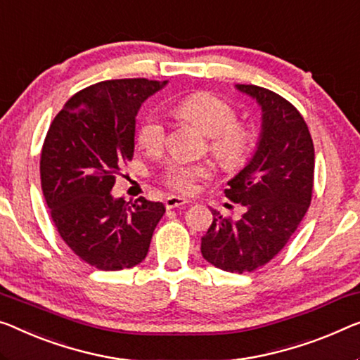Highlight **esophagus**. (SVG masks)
I'll return each instance as SVG.
<instances>
[{
    "label": "esophagus",
    "instance_id": "1",
    "mask_svg": "<svg viewBox=\"0 0 360 360\" xmlns=\"http://www.w3.org/2000/svg\"><path fill=\"white\" fill-rule=\"evenodd\" d=\"M189 203V200H186V198L182 197H178V195H168L165 198V207L168 208H178V207H182V205H187Z\"/></svg>",
    "mask_w": 360,
    "mask_h": 360
}]
</instances>
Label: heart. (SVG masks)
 Returning a JSON list of instances; mask_svg holds the SVG:
<instances>
[{
  "mask_svg": "<svg viewBox=\"0 0 360 360\" xmlns=\"http://www.w3.org/2000/svg\"><path fill=\"white\" fill-rule=\"evenodd\" d=\"M174 112L186 121L194 122L210 136V152L226 169H238L248 162L255 142V132L245 122L236 121L233 105L208 92L184 96L174 106ZM137 142L147 152H158L166 142V126L162 117L150 112L137 131ZM210 176L205 165L184 163L173 160L165 166L162 179L169 189L179 194H192L197 182Z\"/></svg>",
  "mask_w": 360,
  "mask_h": 360,
  "instance_id": "b5f03b06",
  "label": "heart"
}]
</instances>
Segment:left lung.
Masks as SVG:
<instances>
[{
    "label": "left lung",
    "instance_id": "obj_1",
    "mask_svg": "<svg viewBox=\"0 0 360 360\" xmlns=\"http://www.w3.org/2000/svg\"><path fill=\"white\" fill-rule=\"evenodd\" d=\"M264 111L259 147L224 194L245 207L238 221L213 213L202 255L224 271L245 273L268 264L296 233L312 200L315 152L296 106L259 85H236Z\"/></svg>",
    "mask_w": 360,
    "mask_h": 360
}]
</instances>
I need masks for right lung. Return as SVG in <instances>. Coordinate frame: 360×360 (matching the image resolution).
<instances>
[{"instance_id": "add662e5", "label": "right lung", "mask_w": 360, "mask_h": 360, "mask_svg": "<svg viewBox=\"0 0 360 360\" xmlns=\"http://www.w3.org/2000/svg\"><path fill=\"white\" fill-rule=\"evenodd\" d=\"M148 79L103 80L72 95L48 129L41 191L68 248L98 270L132 268L147 257L162 202L112 198L122 163L134 157L136 116L163 87Z\"/></svg>"}]
</instances>
